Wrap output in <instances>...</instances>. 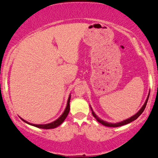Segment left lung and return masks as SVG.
<instances>
[{
    "mask_svg": "<svg viewBox=\"0 0 158 158\" xmlns=\"http://www.w3.org/2000/svg\"><path fill=\"white\" fill-rule=\"evenodd\" d=\"M149 95H150V93H148V97H147V98H146L145 103L143 104V105L142 107H141V108L140 109V110L139 111L137 114L134 115L133 116L129 118H127V119H126V120H124V121H121V122L117 123H111L106 122V121H103V120L100 119V118H99V117L97 116V115H96V114H95V112L93 111V109H92L91 106H90V109H91V111H92V114H93V116L95 118V119L97 120V121H98L99 123H100L101 124H102L103 125H105V126H106V127H116L122 126V125H126V124L130 123L132 122V121H135V120L137 119V118H138L139 116L141 114L143 113V111H144V109H145V108H146V104H147V102H148V98H149Z\"/></svg>",
    "mask_w": 158,
    "mask_h": 158,
    "instance_id": "1",
    "label": "left lung"
}]
</instances>
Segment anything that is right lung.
Wrapping results in <instances>:
<instances>
[{
    "instance_id": "add662e5",
    "label": "right lung",
    "mask_w": 158,
    "mask_h": 158,
    "mask_svg": "<svg viewBox=\"0 0 158 158\" xmlns=\"http://www.w3.org/2000/svg\"><path fill=\"white\" fill-rule=\"evenodd\" d=\"M70 97L71 95H69V98H68V103H67V106H66V108L65 109V111L63 113V114L61 115V116L58 118V119L56 120L53 122L50 123H48V124H33V123H28V121H25V120H23V118L21 119L22 120L23 122H25L26 123H27L28 125H33V126H35L36 127H38V128H42V129H53V128H55L58 126H59V125L63 123V122L65 121V119L66 118L67 116H68V114H69V102H70Z\"/></svg>"
}]
</instances>
